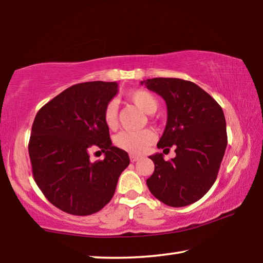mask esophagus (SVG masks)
Wrapping results in <instances>:
<instances>
[{
    "label": "esophagus",
    "instance_id": "obj_1",
    "mask_svg": "<svg viewBox=\"0 0 263 263\" xmlns=\"http://www.w3.org/2000/svg\"><path fill=\"white\" fill-rule=\"evenodd\" d=\"M140 159V157H138V155H135V154H131L130 155V160H131V162H136V161H138V160Z\"/></svg>",
    "mask_w": 263,
    "mask_h": 263
}]
</instances>
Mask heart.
<instances>
[{"label": "heart", "instance_id": "1", "mask_svg": "<svg viewBox=\"0 0 263 263\" xmlns=\"http://www.w3.org/2000/svg\"><path fill=\"white\" fill-rule=\"evenodd\" d=\"M127 100L145 114H153L158 108V101L154 95L147 90H133L127 94ZM103 121L109 128L117 125V106L114 102H109L103 110ZM155 133L151 130L122 131L115 137V144L131 154H141L155 141Z\"/></svg>", "mask_w": 263, "mask_h": 263}]
</instances>
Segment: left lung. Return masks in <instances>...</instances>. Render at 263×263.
I'll list each match as a JSON object with an SVG mask.
<instances>
[{
    "instance_id": "obj_1",
    "label": "left lung",
    "mask_w": 263,
    "mask_h": 263,
    "mask_svg": "<svg viewBox=\"0 0 263 263\" xmlns=\"http://www.w3.org/2000/svg\"><path fill=\"white\" fill-rule=\"evenodd\" d=\"M166 102L167 124L158 147L175 146L176 157L151 155L154 172L146 183L151 193L169 206L197 202L217 179L224 158L228 135L221 106L194 82L154 78L140 82Z\"/></svg>"
}]
</instances>
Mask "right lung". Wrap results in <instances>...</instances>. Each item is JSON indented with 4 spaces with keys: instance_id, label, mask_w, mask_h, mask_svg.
Listing matches in <instances>:
<instances>
[{
    "instance_id": "1",
    "label": "right lung",
    "mask_w": 263,
    "mask_h": 263,
    "mask_svg": "<svg viewBox=\"0 0 263 263\" xmlns=\"http://www.w3.org/2000/svg\"><path fill=\"white\" fill-rule=\"evenodd\" d=\"M118 91L116 82L92 81L69 87L35 115L29 155L35 183L53 205L74 216H89L108 204L128 154L112 146L103 121L105 105ZM96 145L103 160L90 163Z\"/></svg>"
}]
</instances>
